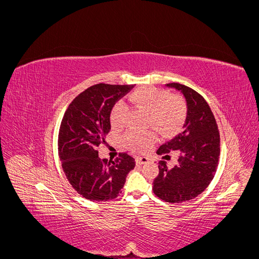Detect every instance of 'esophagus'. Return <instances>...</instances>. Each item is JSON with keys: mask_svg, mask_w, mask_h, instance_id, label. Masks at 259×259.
I'll return each instance as SVG.
<instances>
[{"mask_svg": "<svg viewBox=\"0 0 259 259\" xmlns=\"http://www.w3.org/2000/svg\"><path fill=\"white\" fill-rule=\"evenodd\" d=\"M149 162V159L146 158V156H137L136 158V163L137 164H146Z\"/></svg>", "mask_w": 259, "mask_h": 259, "instance_id": "34e87169", "label": "esophagus"}]
</instances>
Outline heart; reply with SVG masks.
<instances>
[{"mask_svg":"<svg viewBox=\"0 0 259 259\" xmlns=\"http://www.w3.org/2000/svg\"><path fill=\"white\" fill-rule=\"evenodd\" d=\"M128 101L148 111V123L153 125L164 135L173 134L182 127L187 116L185 101L176 96H170L166 91L152 86L138 89L128 95ZM127 117V107L122 101L116 103L110 111V123L113 128L124 126ZM156 140L153 130H132L125 135L126 146L135 151H146Z\"/></svg>","mask_w":259,"mask_h":259,"instance_id":"heart-1","label":"heart"}]
</instances>
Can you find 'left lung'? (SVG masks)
Returning a JSON list of instances; mask_svg holds the SVG:
<instances>
[{
	"label": "left lung",
	"mask_w": 259,
	"mask_h": 259,
	"mask_svg": "<svg viewBox=\"0 0 259 259\" xmlns=\"http://www.w3.org/2000/svg\"><path fill=\"white\" fill-rule=\"evenodd\" d=\"M165 86L183 94L188 110L184 131L156 151L160 155L177 151L178 163L169 168L165 161L159 162V175L153 180L152 190L163 201L182 203L198 197L213 180L221 153V137L214 114L198 92L179 83Z\"/></svg>",
	"instance_id": "obj_1"
}]
</instances>
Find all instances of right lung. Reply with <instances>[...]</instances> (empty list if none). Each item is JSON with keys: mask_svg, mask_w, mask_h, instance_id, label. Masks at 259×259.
Wrapping results in <instances>:
<instances>
[{"mask_svg": "<svg viewBox=\"0 0 259 259\" xmlns=\"http://www.w3.org/2000/svg\"><path fill=\"white\" fill-rule=\"evenodd\" d=\"M134 85L99 83L79 94L67 108L58 134V154L68 182L83 198L105 202L119 195L135 159L126 152L100 160L97 147L111 128L110 111Z\"/></svg>", "mask_w": 259, "mask_h": 259, "instance_id": "obj_1", "label": "right lung"}]
</instances>
